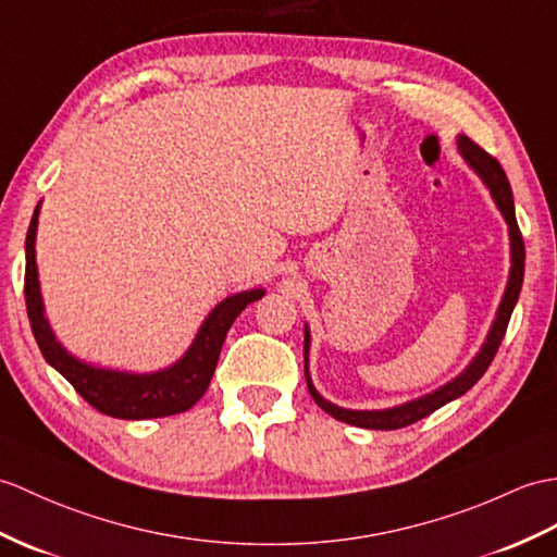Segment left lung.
I'll return each instance as SVG.
<instances>
[{
  "label": "left lung",
  "mask_w": 557,
  "mask_h": 557,
  "mask_svg": "<svg viewBox=\"0 0 557 557\" xmlns=\"http://www.w3.org/2000/svg\"><path fill=\"white\" fill-rule=\"evenodd\" d=\"M456 147H458V153L462 157V161L468 163L476 173V177L482 180L484 187L491 194V199H494V203H496V209L500 211L503 220H506V225H508L510 270H508L506 292H503L500 304L496 308V318H494V322H491L480 351L474 354V358L468 366H465L462 372L456 374L454 380H448L446 384L436 386V389H432L430 394L410 398V400H406V404H398L392 408H377V410L342 408L337 404H332V400H327L315 389L313 380H310V327L304 325V368H306L308 392H310V396H313L315 404L334 420H342V422L354 424V426H363V430H398V426H408L426 416H432L434 410L450 404V400L460 398L462 394H468L472 386L480 382V377L488 370L491 360H494V356L498 351L503 334H506V330H508V322H510L517 299H520L522 280H524V242L520 235V227H517L512 189H510L508 175L500 168V163L496 159H491L484 149L476 147L470 137L458 135Z\"/></svg>",
  "instance_id": "obj_1"
}]
</instances>
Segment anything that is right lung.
Returning a JSON list of instances; mask_svg holds the SVG:
<instances>
[{
  "label": "right lung",
  "mask_w": 557,
  "mask_h": 557,
  "mask_svg": "<svg viewBox=\"0 0 557 557\" xmlns=\"http://www.w3.org/2000/svg\"><path fill=\"white\" fill-rule=\"evenodd\" d=\"M42 201L35 206V213L25 237V306H28L30 327L37 346L47 363L54 368L61 377H66L75 392L81 394L89 406L103 416L121 420H149L165 418L175 412L189 410L206 394L218 366L220 348L227 337V330L249 304L263 299L265 289L253 287L225 296L218 301L211 313L203 318L201 327L194 334L187 351L175 363L151 372H133L101 368L73 356L57 337L54 327L47 318L45 299L40 289V273H37V223H40Z\"/></svg>",
  "instance_id": "add662e5"
}]
</instances>
